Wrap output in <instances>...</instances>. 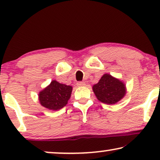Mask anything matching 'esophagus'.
<instances>
[{"label": "esophagus", "instance_id": "1", "mask_svg": "<svg viewBox=\"0 0 160 160\" xmlns=\"http://www.w3.org/2000/svg\"><path fill=\"white\" fill-rule=\"evenodd\" d=\"M76 84H77V86H78V87H83V86H84V85H86L85 82H78Z\"/></svg>", "mask_w": 160, "mask_h": 160}]
</instances>
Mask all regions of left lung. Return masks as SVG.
I'll list each match as a JSON object with an SVG mask.
<instances>
[{
	"mask_svg": "<svg viewBox=\"0 0 160 160\" xmlns=\"http://www.w3.org/2000/svg\"><path fill=\"white\" fill-rule=\"evenodd\" d=\"M92 89L98 99L106 104L116 103L126 93L123 83L109 74H104L99 82L94 85Z\"/></svg>",
	"mask_w": 160,
	"mask_h": 160,
	"instance_id": "8db88e82",
	"label": "left lung"
}]
</instances>
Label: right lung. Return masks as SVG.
Segmentation results:
<instances>
[{
	"instance_id": "right-lung-1",
	"label": "right lung",
	"mask_w": 160,
	"mask_h": 160,
	"mask_svg": "<svg viewBox=\"0 0 160 160\" xmlns=\"http://www.w3.org/2000/svg\"><path fill=\"white\" fill-rule=\"evenodd\" d=\"M72 87L52 81L49 86L39 93V101L50 110H59L67 104L71 98Z\"/></svg>"
}]
</instances>
